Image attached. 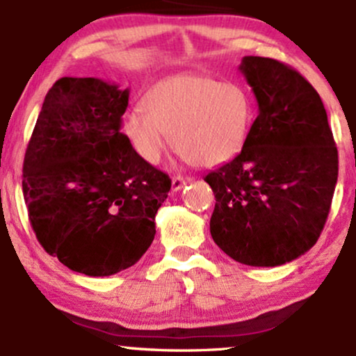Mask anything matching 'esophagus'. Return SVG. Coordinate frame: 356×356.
I'll return each mask as SVG.
<instances>
[{
  "mask_svg": "<svg viewBox=\"0 0 356 356\" xmlns=\"http://www.w3.org/2000/svg\"><path fill=\"white\" fill-rule=\"evenodd\" d=\"M191 181H192V179L186 177V175H175V177H172V191L179 192L184 186H187V184H189Z\"/></svg>",
  "mask_w": 356,
  "mask_h": 356,
  "instance_id": "obj_1",
  "label": "esophagus"
}]
</instances>
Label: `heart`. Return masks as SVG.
<instances>
[{
    "label": "heart",
    "instance_id": "1",
    "mask_svg": "<svg viewBox=\"0 0 356 356\" xmlns=\"http://www.w3.org/2000/svg\"><path fill=\"white\" fill-rule=\"evenodd\" d=\"M254 107L246 88L209 75L181 73L149 88L144 108L130 110L122 130L136 154L157 164L174 134L177 152L199 167L231 161L246 145Z\"/></svg>",
    "mask_w": 356,
    "mask_h": 356
}]
</instances>
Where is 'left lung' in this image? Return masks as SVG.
I'll use <instances>...</instances> for the list:
<instances>
[{
    "instance_id": "8db88e82",
    "label": "left lung",
    "mask_w": 356,
    "mask_h": 356,
    "mask_svg": "<svg viewBox=\"0 0 356 356\" xmlns=\"http://www.w3.org/2000/svg\"><path fill=\"white\" fill-rule=\"evenodd\" d=\"M257 100L244 149L206 181L216 195L214 243L248 266H281L314 246L338 179L325 105L305 76L273 58L244 56Z\"/></svg>"
}]
</instances>
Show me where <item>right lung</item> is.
<instances>
[{"mask_svg":"<svg viewBox=\"0 0 356 356\" xmlns=\"http://www.w3.org/2000/svg\"><path fill=\"white\" fill-rule=\"evenodd\" d=\"M129 88L63 76L48 90L23 162L36 239L72 271L110 276L152 244L169 175L136 154L122 115Z\"/></svg>","mask_w":356,"mask_h":356,"instance_id":"add662e5","label":"right lung"}]
</instances>
